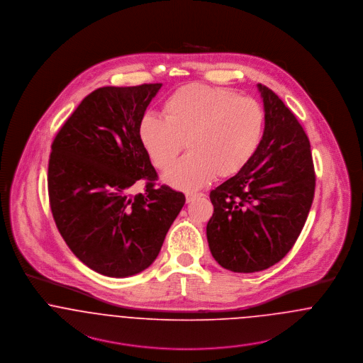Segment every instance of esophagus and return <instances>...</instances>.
Segmentation results:
<instances>
[{"instance_id": "34e87169", "label": "esophagus", "mask_w": 363, "mask_h": 363, "mask_svg": "<svg viewBox=\"0 0 363 363\" xmlns=\"http://www.w3.org/2000/svg\"><path fill=\"white\" fill-rule=\"evenodd\" d=\"M201 196H204V194H203V193H188V194H186V203H190V201H193L194 199L201 197Z\"/></svg>"}]
</instances>
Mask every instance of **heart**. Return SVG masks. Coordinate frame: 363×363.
Here are the masks:
<instances>
[{"label":"heart","instance_id":"1","mask_svg":"<svg viewBox=\"0 0 363 363\" xmlns=\"http://www.w3.org/2000/svg\"><path fill=\"white\" fill-rule=\"evenodd\" d=\"M163 114H145L138 138L159 170L173 164L185 143L190 154L164 174L167 184L182 190L240 173L256 154L265 126L257 101L204 84L178 88L163 104Z\"/></svg>","mask_w":363,"mask_h":363}]
</instances>
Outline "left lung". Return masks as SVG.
<instances>
[{"label": "left lung", "mask_w": 363, "mask_h": 363, "mask_svg": "<svg viewBox=\"0 0 363 363\" xmlns=\"http://www.w3.org/2000/svg\"><path fill=\"white\" fill-rule=\"evenodd\" d=\"M257 86L265 111L259 148L240 173L209 193L211 253L223 268L240 274L267 269L291 250L315 189L303 128L272 89Z\"/></svg>", "instance_id": "8db88e82"}]
</instances>
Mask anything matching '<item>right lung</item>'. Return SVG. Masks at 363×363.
Wrapping results in <instances>:
<instances>
[{
    "instance_id": "right-lung-1",
    "label": "right lung",
    "mask_w": 363,
    "mask_h": 363,
    "mask_svg": "<svg viewBox=\"0 0 363 363\" xmlns=\"http://www.w3.org/2000/svg\"><path fill=\"white\" fill-rule=\"evenodd\" d=\"M162 83L102 86L82 101L52 144V218L73 255L104 277L136 275L155 261L185 204L145 154L138 123ZM145 180L143 194L131 186Z\"/></svg>"
}]
</instances>
